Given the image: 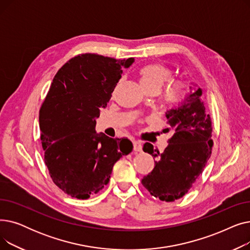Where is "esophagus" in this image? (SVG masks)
<instances>
[{
  "label": "esophagus",
  "instance_id": "obj_1",
  "mask_svg": "<svg viewBox=\"0 0 250 250\" xmlns=\"http://www.w3.org/2000/svg\"><path fill=\"white\" fill-rule=\"evenodd\" d=\"M133 145H134V151L135 152H142V144L141 143H139V142H134L133 143Z\"/></svg>",
  "mask_w": 250,
  "mask_h": 250
}]
</instances>
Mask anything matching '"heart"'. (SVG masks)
<instances>
[{"mask_svg":"<svg viewBox=\"0 0 250 250\" xmlns=\"http://www.w3.org/2000/svg\"><path fill=\"white\" fill-rule=\"evenodd\" d=\"M139 80L148 93H158L165 83L171 79L172 72L162 62L147 63L138 72ZM189 92V85L183 80H174L165 88L162 99L170 105H175L185 100Z\"/></svg>","mask_w":250,"mask_h":250,"instance_id":"heart-1","label":"heart"}]
</instances>
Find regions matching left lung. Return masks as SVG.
<instances>
[{
	"mask_svg": "<svg viewBox=\"0 0 250 250\" xmlns=\"http://www.w3.org/2000/svg\"><path fill=\"white\" fill-rule=\"evenodd\" d=\"M202 89L190 93L178 107L166 112L168 126L164 133L171 138L163 153L150 143L144 152L156 158L152 171L142 179L151 195L174 202L187 194L203 173L213 148L212 121L201 100Z\"/></svg>",
	"mask_w": 250,
	"mask_h": 250,
	"instance_id": "obj_1",
	"label": "left lung"
}]
</instances>
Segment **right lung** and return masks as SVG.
Returning a JSON list of instances; mask_svg holds the SVG:
<instances>
[{"label":"right lung","mask_w":250,"mask_h":250,"mask_svg":"<svg viewBox=\"0 0 250 250\" xmlns=\"http://www.w3.org/2000/svg\"><path fill=\"white\" fill-rule=\"evenodd\" d=\"M133 62L134 58L86 52L65 62L52 80L39 110L41 140L52 181L72 198L97 193L115 162L133 150L127 139L95 132L100 108L110 100L123 69Z\"/></svg>","instance_id":"add662e5"}]
</instances>
